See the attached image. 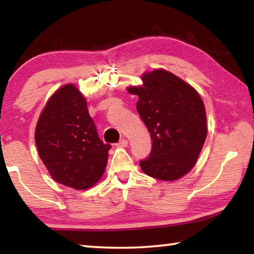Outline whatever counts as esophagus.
<instances>
[{
	"mask_svg": "<svg viewBox=\"0 0 254 254\" xmlns=\"http://www.w3.org/2000/svg\"><path fill=\"white\" fill-rule=\"evenodd\" d=\"M117 145H118V147H122V148L127 147V139H121V140L119 141V143Z\"/></svg>",
	"mask_w": 254,
	"mask_h": 254,
	"instance_id": "esophagus-1",
	"label": "esophagus"
}]
</instances>
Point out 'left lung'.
<instances>
[{"mask_svg":"<svg viewBox=\"0 0 254 254\" xmlns=\"http://www.w3.org/2000/svg\"><path fill=\"white\" fill-rule=\"evenodd\" d=\"M143 84L127 92L139 96L136 111L148 127L152 149L140 167L150 177L173 182L188 174L207 135L203 100L192 86L170 71L144 72Z\"/></svg>","mask_w":254,"mask_h":254,"instance_id":"8db88e82","label":"left lung"}]
</instances>
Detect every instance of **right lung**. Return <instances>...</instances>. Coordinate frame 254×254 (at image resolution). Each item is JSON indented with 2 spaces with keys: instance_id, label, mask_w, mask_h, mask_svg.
Returning <instances> with one entry per match:
<instances>
[{
  "instance_id": "1",
  "label": "right lung",
  "mask_w": 254,
  "mask_h": 254,
  "mask_svg": "<svg viewBox=\"0 0 254 254\" xmlns=\"http://www.w3.org/2000/svg\"><path fill=\"white\" fill-rule=\"evenodd\" d=\"M38 153L56 182L91 188L104 174L111 144L104 143L74 84L64 85L46 103L34 132Z\"/></svg>"
}]
</instances>
